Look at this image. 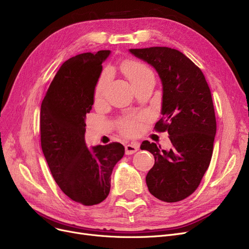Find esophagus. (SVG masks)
I'll list each match as a JSON object with an SVG mask.
<instances>
[{
	"label": "esophagus",
	"mask_w": 249,
	"mask_h": 249,
	"mask_svg": "<svg viewBox=\"0 0 249 249\" xmlns=\"http://www.w3.org/2000/svg\"><path fill=\"white\" fill-rule=\"evenodd\" d=\"M137 150H138V146H137V144H135V143H131V144H127V145L125 146V153H126L127 155L133 154V153H135Z\"/></svg>",
	"instance_id": "34e87169"
}]
</instances>
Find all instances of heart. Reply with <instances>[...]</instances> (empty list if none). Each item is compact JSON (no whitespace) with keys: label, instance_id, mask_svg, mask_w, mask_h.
<instances>
[{"label":"heart","instance_id":"b5f03b06","mask_svg":"<svg viewBox=\"0 0 249 249\" xmlns=\"http://www.w3.org/2000/svg\"><path fill=\"white\" fill-rule=\"evenodd\" d=\"M122 70L124 73L128 76L129 80L131 81L132 84L136 82L138 78L142 77L143 75L151 73L150 70L147 67H145L144 64L135 60H130V61L124 62L122 65ZM109 78H110L109 71H105L101 74L95 89L96 100H101L104 97L105 89H106V86L108 84ZM138 127H139L138 121L137 119H134V118H127V119H125V121H123L122 123L123 132L129 135L134 134L138 130Z\"/></svg>","mask_w":249,"mask_h":249}]
</instances>
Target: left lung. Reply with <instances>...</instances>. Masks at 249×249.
Wrapping results in <instances>:
<instances>
[{
    "label": "left lung",
    "instance_id": "left-lung-1",
    "mask_svg": "<svg viewBox=\"0 0 249 249\" xmlns=\"http://www.w3.org/2000/svg\"><path fill=\"white\" fill-rule=\"evenodd\" d=\"M159 73L162 86V118L158 131H167L169 150L145 140L140 145L154 156L146 176L148 191L160 201L186 199L199 187L210 164L216 118L210 89L202 71L180 51L154 46L129 49Z\"/></svg>",
    "mask_w": 249,
    "mask_h": 249
}]
</instances>
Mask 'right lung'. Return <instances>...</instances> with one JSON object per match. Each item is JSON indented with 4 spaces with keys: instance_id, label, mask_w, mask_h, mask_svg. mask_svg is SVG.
Here are the masks:
<instances>
[{
    "instance_id": "1",
    "label": "right lung",
    "mask_w": 249,
    "mask_h": 249,
    "mask_svg": "<svg viewBox=\"0 0 249 249\" xmlns=\"http://www.w3.org/2000/svg\"><path fill=\"white\" fill-rule=\"evenodd\" d=\"M110 53L87 52L64 61L41 104V147L51 175L69 198L85 206L108 197L113 168L125 153L121 143L88 147L85 140L86 115Z\"/></svg>"
}]
</instances>
